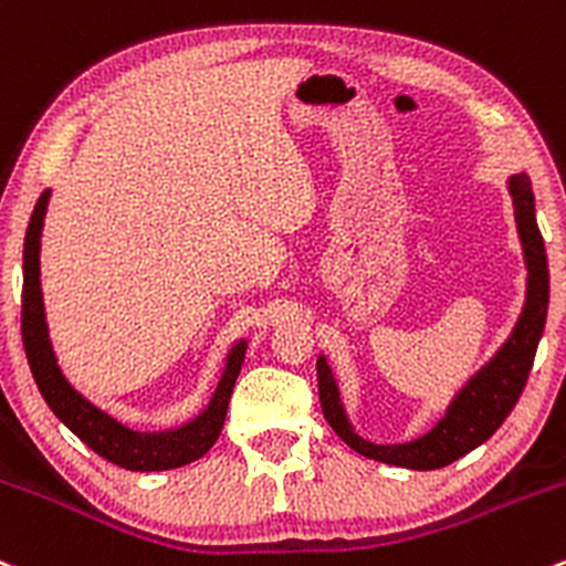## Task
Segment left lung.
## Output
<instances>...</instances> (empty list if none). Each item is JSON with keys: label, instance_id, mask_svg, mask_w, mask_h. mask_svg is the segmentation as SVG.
<instances>
[{"label": "left lung", "instance_id": "8db88e82", "mask_svg": "<svg viewBox=\"0 0 566 566\" xmlns=\"http://www.w3.org/2000/svg\"><path fill=\"white\" fill-rule=\"evenodd\" d=\"M510 195H513L515 222H518L523 258H526L528 271L526 303H523L518 323H515L507 342L502 344V349L458 390L444 418L426 437L403 444H374L358 437L347 412H344L328 360L323 355L317 358L323 415L333 431L355 453L390 463V467L420 469V472L442 469L461 455H467L478 444H483L488 437H493V431L504 423V418L518 403L521 392L526 388L528 371H532L539 336H543L545 317H548V258H545V243L543 235H539L537 219H534V192L526 174L510 178Z\"/></svg>", "mask_w": 566, "mask_h": 566}]
</instances>
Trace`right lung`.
<instances>
[{
    "instance_id": "1",
    "label": "right lung",
    "mask_w": 566,
    "mask_h": 566,
    "mask_svg": "<svg viewBox=\"0 0 566 566\" xmlns=\"http://www.w3.org/2000/svg\"><path fill=\"white\" fill-rule=\"evenodd\" d=\"M48 198H51V189H45L40 195L32 219H29L27 238H23L21 301L23 349H27L29 368H32V377L38 382L40 392H43L45 403L83 444H88L105 461L129 469V472H163V469H176L184 467V463L198 461V458H203L213 448L219 431H222L230 396H233V385L238 379V371H241L243 353H247V342H238L230 349L222 379H219L217 390H213L211 401H208L203 412L195 420H189L187 426L174 428V431H133V428L122 426L111 415H105L103 409L88 403L64 379L56 355L51 349V338H48L43 290H40V235H43Z\"/></svg>"
}]
</instances>
